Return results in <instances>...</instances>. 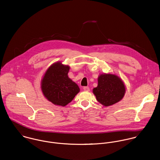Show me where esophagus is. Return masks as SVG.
Instances as JSON below:
<instances>
[{"instance_id": "esophagus-1", "label": "esophagus", "mask_w": 160, "mask_h": 160, "mask_svg": "<svg viewBox=\"0 0 160 160\" xmlns=\"http://www.w3.org/2000/svg\"><path fill=\"white\" fill-rule=\"evenodd\" d=\"M83 90L85 92H90V88L88 87H83Z\"/></svg>"}]
</instances>
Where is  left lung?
<instances>
[{
    "label": "left lung",
    "mask_w": 160,
    "mask_h": 160,
    "mask_svg": "<svg viewBox=\"0 0 160 160\" xmlns=\"http://www.w3.org/2000/svg\"><path fill=\"white\" fill-rule=\"evenodd\" d=\"M97 101L104 106L120 101L126 93V86L121 78L112 73L100 74L98 86L93 89Z\"/></svg>",
    "instance_id": "8db88e82"
}]
</instances>
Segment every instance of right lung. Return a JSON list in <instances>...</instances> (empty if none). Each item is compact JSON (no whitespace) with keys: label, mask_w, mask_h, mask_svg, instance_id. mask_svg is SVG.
Returning a JSON list of instances; mask_svg holds the SVG:
<instances>
[{"label":"right lung","mask_w":160,"mask_h":160,"mask_svg":"<svg viewBox=\"0 0 160 160\" xmlns=\"http://www.w3.org/2000/svg\"><path fill=\"white\" fill-rule=\"evenodd\" d=\"M68 65L58 62L46 71L41 83L43 95L55 105L65 106L80 92L77 83L68 77Z\"/></svg>","instance_id":"right-lung-1"}]
</instances>
